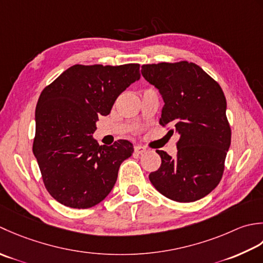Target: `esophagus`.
Segmentation results:
<instances>
[{
  "mask_svg": "<svg viewBox=\"0 0 263 263\" xmlns=\"http://www.w3.org/2000/svg\"><path fill=\"white\" fill-rule=\"evenodd\" d=\"M134 151H135V153L137 154H143L146 152V148L142 145H135L134 146Z\"/></svg>",
  "mask_w": 263,
  "mask_h": 263,
  "instance_id": "34e87169",
  "label": "esophagus"
}]
</instances>
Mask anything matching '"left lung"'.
Instances as JSON below:
<instances>
[{
  "mask_svg": "<svg viewBox=\"0 0 263 263\" xmlns=\"http://www.w3.org/2000/svg\"><path fill=\"white\" fill-rule=\"evenodd\" d=\"M141 72L162 95L160 125L179 136L175 158L157 149L161 165L148 178L170 200H200L220 183L232 138L222 89L193 62L143 64Z\"/></svg>",
  "mask_w": 263,
  "mask_h": 263,
  "instance_id": "1",
  "label": "left lung"
}]
</instances>
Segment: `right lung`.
Returning a JSON list of instances; mask_svg holds the SVG:
<instances>
[{
    "instance_id": "obj_1",
    "label": "right lung",
    "mask_w": 263,
    "mask_h": 263,
    "mask_svg": "<svg viewBox=\"0 0 263 263\" xmlns=\"http://www.w3.org/2000/svg\"><path fill=\"white\" fill-rule=\"evenodd\" d=\"M139 77L138 63L74 64L42 90L33 152L45 189L59 203L88 209L114 189L133 144L119 139L100 146L92 135L99 117L109 115L118 96Z\"/></svg>"
}]
</instances>
